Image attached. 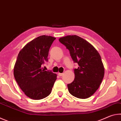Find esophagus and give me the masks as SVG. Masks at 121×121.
<instances>
[{
    "label": "esophagus",
    "instance_id": "1",
    "mask_svg": "<svg viewBox=\"0 0 121 121\" xmlns=\"http://www.w3.org/2000/svg\"><path fill=\"white\" fill-rule=\"evenodd\" d=\"M58 75L59 76H62L63 75V73H58Z\"/></svg>",
    "mask_w": 121,
    "mask_h": 121
}]
</instances>
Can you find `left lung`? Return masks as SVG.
Wrapping results in <instances>:
<instances>
[{"label": "left lung", "instance_id": "8db88e82", "mask_svg": "<svg viewBox=\"0 0 121 121\" xmlns=\"http://www.w3.org/2000/svg\"><path fill=\"white\" fill-rule=\"evenodd\" d=\"M59 40L78 65L74 69V80L67 85L69 93L79 99L90 97L99 87L105 73L99 53L87 41L76 35L63 37Z\"/></svg>", "mask_w": 121, "mask_h": 121}]
</instances>
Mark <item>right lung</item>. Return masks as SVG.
<instances>
[{"label": "right lung", "mask_w": 121, "mask_h": 121, "mask_svg": "<svg viewBox=\"0 0 121 121\" xmlns=\"http://www.w3.org/2000/svg\"><path fill=\"white\" fill-rule=\"evenodd\" d=\"M56 38L43 35L26 44L18 54L14 67V76L24 94L34 100L50 95L57 75L45 71L42 65L48 61V52Z\"/></svg>", "instance_id": "right-lung-1"}]
</instances>
